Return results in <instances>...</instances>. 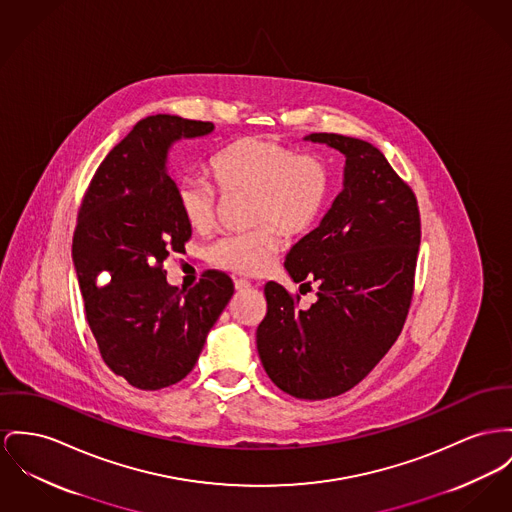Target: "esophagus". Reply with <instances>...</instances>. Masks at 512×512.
Segmentation results:
<instances>
[{
  "label": "esophagus",
  "mask_w": 512,
  "mask_h": 512,
  "mask_svg": "<svg viewBox=\"0 0 512 512\" xmlns=\"http://www.w3.org/2000/svg\"><path fill=\"white\" fill-rule=\"evenodd\" d=\"M250 287H252V283H250L248 279H237V281H235V289H237V291H246V289H250Z\"/></svg>",
  "instance_id": "obj_1"
}]
</instances>
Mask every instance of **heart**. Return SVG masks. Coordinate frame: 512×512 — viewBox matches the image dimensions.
Returning a JSON list of instances; mask_svg holds the SVG:
<instances>
[{
  "label": "heart",
  "mask_w": 512,
  "mask_h": 512,
  "mask_svg": "<svg viewBox=\"0 0 512 512\" xmlns=\"http://www.w3.org/2000/svg\"><path fill=\"white\" fill-rule=\"evenodd\" d=\"M211 172L227 194L254 196V223H268L250 233L217 240L211 262L227 272L258 275L266 272L277 252L279 235L293 239L318 221L324 211L332 176L316 155L299 151L264 137H242L211 159ZM215 188L198 176H184L176 184V205L188 227L205 233L215 223Z\"/></svg>",
  "instance_id": "1"
}]
</instances>
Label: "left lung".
I'll return each mask as SVG.
<instances>
[{"label": "left lung", "mask_w": 512, "mask_h": 512, "mask_svg": "<svg viewBox=\"0 0 512 512\" xmlns=\"http://www.w3.org/2000/svg\"><path fill=\"white\" fill-rule=\"evenodd\" d=\"M305 141L345 157L340 194L285 256L301 289L316 281V303L297 308L283 285L270 281L256 345L277 388L299 400H326L359 384L398 340L421 229L413 192L373 143L340 134Z\"/></svg>", "instance_id": "8db88e82"}]
</instances>
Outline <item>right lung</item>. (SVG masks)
I'll return each instance as SVG.
<instances>
[{
	"label": "right lung",
	"mask_w": 512,
	"mask_h": 512,
	"mask_svg": "<svg viewBox=\"0 0 512 512\" xmlns=\"http://www.w3.org/2000/svg\"><path fill=\"white\" fill-rule=\"evenodd\" d=\"M211 122L155 114L101 163L79 209L71 258L104 363L139 390L188 375L235 287L205 272L192 289L167 281L163 262L192 237L176 205L169 153L180 139L213 134Z\"/></svg>",
	"instance_id": "1"
}]
</instances>
